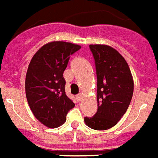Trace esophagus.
<instances>
[{"label": "esophagus", "instance_id": "esophagus-1", "mask_svg": "<svg viewBox=\"0 0 158 158\" xmlns=\"http://www.w3.org/2000/svg\"><path fill=\"white\" fill-rule=\"evenodd\" d=\"M77 99L78 101H81V99H83V95L81 94H79L78 95H77Z\"/></svg>", "mask_w": 158, "mask_h": 158}]
</instances>
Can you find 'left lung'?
Here are the masks:
<instances>
[{"instance_id": "1", "label": "left lung", "mask_w": 158, "mask_h": 158, "mask_svg": "<svg viewBox=\"0 0 158 158\" xmlns=\"http://www.w3.org/2000/svg\"><path fill=\"white\" fill-rule=\"evenodd\" d=\"M97 74L98 110L84 117L86 125L95 130H106L120 121L129 106L134 93V79L120 52L108 45H89Z\"/></svg>"}]
</instances>
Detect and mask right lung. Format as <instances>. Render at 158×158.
Listing matches in <instances>:
<instances>
[{"label":"right lung","instance_id":"obj_1","mask_svg":"<svg viewBox=\"0 0 158 158\" xmlns=\"http://www.w3.org/2000/svg\"><path fill=\"white\" fill-rule=\"evenodd\" d=\"M81 46L56 41L43 45L32 57L25 77V94L35 117L49 128L61 126L75 104L64 91L63 73L70 56Z\"/></svg>","mask_w":158,"mask_h":158}]
</instances>
